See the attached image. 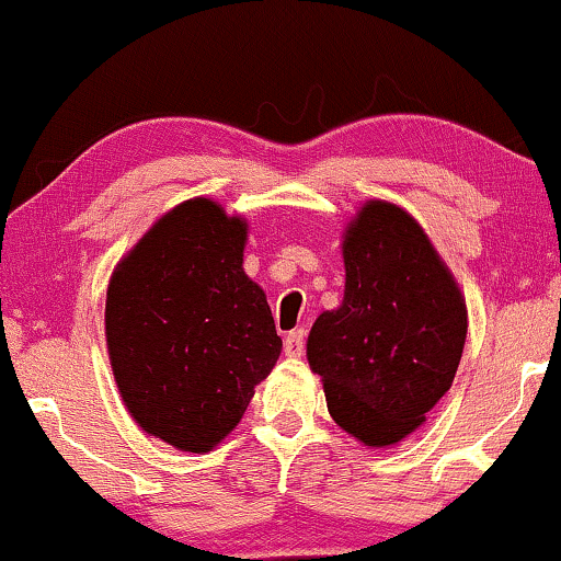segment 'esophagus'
I'll list each match as a JSON object with an SVG mask.
<instances>
[{
	"label": "esophagus",
	"instance_id": "34e87169",
	"mask_svg": "<svg viewBox=\"0 0 561 561\" xmlns=\"http://www.w3.org/2000/svg\"><path fill=\"white\" fill-rule=\"evenodd\" d=\"M302 350H306V332L302 329H295L285 336V353L289 357H300Z\"/></svg>",
	"mask_w": 561,
	"mask_h": 561
}]
</instances>
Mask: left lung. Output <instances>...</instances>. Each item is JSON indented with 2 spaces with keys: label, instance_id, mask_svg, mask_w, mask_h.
Returning <instances> with one entry per match:
<instances>
[{
  "label": "left lung",
  "instance_id": "8db88e82",
  "mask_svg": "<svg viewBox=\"0 0 561 561\" xmlns=\"http://www.w3.org/2000/svg\"><path fill=\"white\" fill-rule=\"evenodd\" d=\"M345 300L316 319L308 363L329 413L368 447L421 426L460 366L468 310L426 232L402 208L370 201L350 225Z\"/></svg>",
  "mask_w": 561,
  "mask_h": 561
}]
</instances>
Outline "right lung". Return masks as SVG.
Instances as JSON below:
<instances>
[{
  "label": "right lung",
  "instance_id": "obj_1",
  "mask_svg": "<svg viewBox=\"0 0 561 561\" xmlns=\"http://www.w3.org/2000/svg\"><path fill=\"white\" fill-rule=\"evenodd\" d=\"M245 225L185 201L119 263L106 293V345L140 428L208 451L240 423L282 353L266 295L242 272Z\"/></svg>",
  "mask_w": 561,
  "mask_h": 561
}]
</instances>
